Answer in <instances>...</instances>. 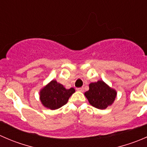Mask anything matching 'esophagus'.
<instances>
[{"label": "esophagus", "mask_w": 147, "mask_h": 147, "mask_svg": "<svg viewBox=\"0 0 147 147\" xmlns=\"http://www.w3.org/2000/svg\"><path fill=\"white\" fill-rule=\"evenodd\" d=\"M77 90L80 92H83L84 91V87H79V88H77Z\"/></svg>", "instance_id": "esophagus-1"}]
</instances>
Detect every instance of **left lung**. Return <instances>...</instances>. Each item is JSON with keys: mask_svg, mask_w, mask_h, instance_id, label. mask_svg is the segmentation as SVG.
I'll return each instance as SVG.
<instances>
[{"mask_svg": "<svg viewBox=\"0 0 147 147\" xmlns=\"http://www.w3.org/2000/svg\"><path fill=\"white\" fill-rule=\"evenodd\" d=\"M90 90L84 93L92 106L100 109H106L113 103L117 92L103 81L90 83Z\"/></svg>", "mask_w": 147, "mask_h": 147, "instance_id": "1", "label": "left lung"}]
</instances>
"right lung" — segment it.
<instances>
[{
    "instance_id": "1",
    "label": "right lung",
    "mask_w": 147,
    "mask_h": 147,
    "mask_svg": "<svg viewBox=\"0 0 147 147\" xmlns=\"http://www.w3.org/2000/svg\"><path fill=\"white\" fill-rule=\"evenodd\" d=\"M75 92L72 87L67 90L63 84L53 80L41 90L40 97L44 106L50 109H56L66 105Z\"/></svg>"
}]
</instances>
